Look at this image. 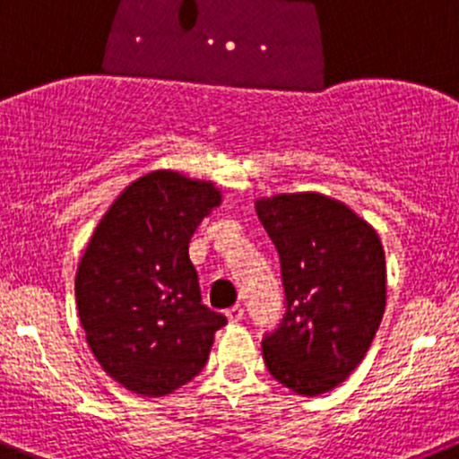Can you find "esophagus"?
<instances>
[{"label": "esophagus", "instance_id": "1", "mask_svg": "<svg viewBox=\"0 0 459 459\" xmlns=\"http://www.w3.org/2000/svg\"><path fill=\"white\" fill-rule=\"evenodd\" d=\"M242 316H244L242 305H233L230 309H226V318H229L230 323H239V320H242Z\"/></svg>", "mask_w": 459, "mask_h": 459}]
</instances>
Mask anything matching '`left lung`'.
<instances>
[{
    "mask_svg": "<svg viewBox=\"0 0 459 459\" xmlns=\"http://www.w3.org/2000/svg\"><path fill=\"white\" fill-rule=\"evenodd\" d=\"M282 266L287 314L262 341L266 370L302 397L352 375L385 309V253L375 226L320 193L255 199Z\"/></svg>",
    "mask_w": 459,
    "mask_h": 459,
    "instance_id": "8db88e82",
    "label": "left lung"
}]
</instances>
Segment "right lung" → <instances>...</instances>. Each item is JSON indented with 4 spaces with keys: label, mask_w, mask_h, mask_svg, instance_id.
<instances>
[{
    "label": "right lung",
    "mask_w": 459,
    "mask_h": 459,
    "mask_svg": "<svg viewBox=\"0 0 459 459\" xmlns=\"http://www.w3.org/2000/svg\"><path fill=\"white\" fill-rule=\"evenodd\" d=\"M221 204L208 179L152 170L126 186L75 271V305L102 370L130 393L166 397L202 372L226 316L202 305L188 244Z\"/></svg>",
    "instance_id": "obj_1"
}]
</instances>
